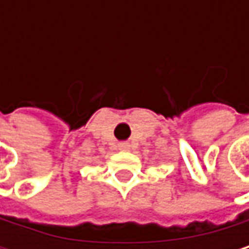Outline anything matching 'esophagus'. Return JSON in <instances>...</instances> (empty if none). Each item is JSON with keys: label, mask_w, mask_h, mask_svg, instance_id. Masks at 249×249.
I'll return each mask as SVG.
<instances>
[{"label": "esophagus", "mask_w": 249, "mask_h": 249, "mask_svg": "<svg viewBox=\"0 0 249 249\" xmlns=\"http://www.w3.org/2000/svg\"><path fill=\"white\" fill-rule=\"evenodd\" d=\"M118 148L123 150V151H129L131 145H129L128 142H120V144H118Z\"/></svg>", "instance_id": "obj_1"}]
</instances>
